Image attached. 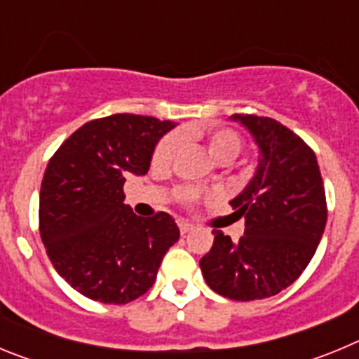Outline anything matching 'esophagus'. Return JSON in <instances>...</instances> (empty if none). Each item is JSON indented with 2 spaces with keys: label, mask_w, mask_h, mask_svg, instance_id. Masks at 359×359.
<instances>
[{
  "label": "esophagus",
  "mask_w": 359,
  "mask_h": 359,
  "mask_svg": "<svg viewBox=\"0 0 359 359\" xmlns=\"http://www.w3.org/2000/svg\"><path fill=\"white\" fill-rule=\"evenodd\" d=\"M177 226H180V231H182V233H189V231L194 228L190 223H187V221H180V223H177Z\"/></svg>",
  "instance_id": "obj_1"
}]
</instances>
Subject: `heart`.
<instances>
[{
	"mask_svg": "<svg viewBox=\"0 0 359 359\" xmlns=\"http://www.w3.org/2000/svg\"><path fill=\"white\" fill-rule=\"evenodd\" d=\"M182 147V136L180 135H167L161 138L160 144L154 149L152 154V165L165 169L176 158L177 151ZM208 154L217 163H230L239 156L241 149H243V140L236 131L231 129H215L208 135L207 138ZM180 198L183 201H194L199 198V192L196 189H182L180 190Z\"/></svg>",
	"mask_w": 359,
	"mask_h": 359,
	"instance_id": "obj_1",
	"label": "heart"
}]
</instances>
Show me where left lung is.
<instances>
[{"instance_id": "8db88e82", "label": "left lung", "mask_w": 359, "mask_h": 359, "mask_svg": "<svg viewBox=\"0 0 359 359\" xmlns=\"http://www.w3.org/2000/svg\"><path fill=\"white\" fill-rule=\"evenodd\" d=\"M259 145V165L231 199L244 236L231 243L214 230L199 261L208 287L231 300H261L291 286L315 255L327 221V203L315 152L269 116L233 115Z\"/></svg>"}]
</instances>
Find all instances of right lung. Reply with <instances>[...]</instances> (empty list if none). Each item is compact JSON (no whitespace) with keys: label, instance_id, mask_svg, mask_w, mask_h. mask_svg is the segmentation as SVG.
<instances>
[{"label":"right lung","instance_id":"right-lung-1","mask_svg":"<svg viewBox=\"0 0 359 359\" xmlns=\"http://www.w3.org/2000/svg\"><path fill=\"white\" fill-rule=\"evenodd\" d=\"M176 123L118 115L86 122L55 151L39 194V231L53 268L73 290L102 304L147 293L180 228L123 205L126 176H144L158 140Z\"/></svg>","mask_w":359,"mask_h":359}]
</instances>
